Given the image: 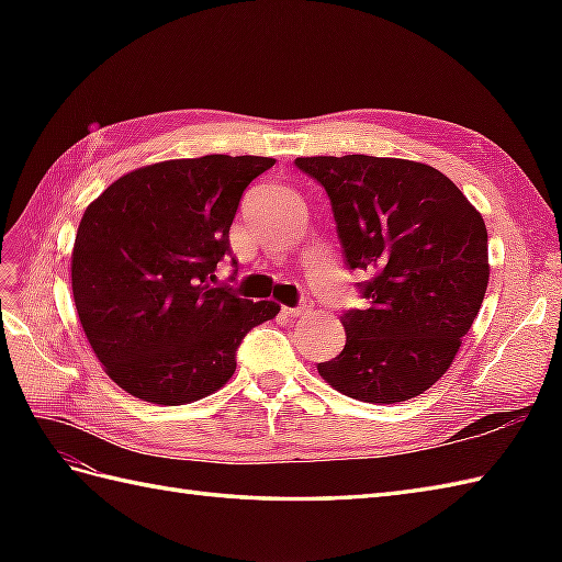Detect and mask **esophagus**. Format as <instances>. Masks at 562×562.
Instances as JSON below:
<instances>
[{"mask_svg": "<svg viewBox=\"0 0 562 562\" xmlns=\"http://www.w3.org/2000/svg\"><path fill=\"white\" fill-rule=\"evenodd\" d=\"M282 312L288 316H308L314 312V302L304 300L302 304H296V306H282Z\"/></svg>", "mask_w": 562, "mask_h": 562, "instance_id": "1", "label": "esophagus"}]
</instances>
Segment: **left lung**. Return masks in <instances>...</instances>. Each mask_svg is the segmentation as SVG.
Instances as JSON below:
<instances>
[{"label":"left lung","mask_w":562,"mask_h":562,"mask_svg":"<svg viewBox=\"0 0 562 562\" xmlns=\"http://www.w3.org/2000/svg\"><path fill=\"white\" fill-rule=\"evenodd\" d=\"M328 193L348 270L367 308L340 316L345 348L318 374L345 396L401 403L447 372L479 316L491 278L481 212L420 161L302 157Z\"/></svg>","instance_id":"obj_1"}]
</instances>
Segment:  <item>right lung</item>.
Returning a JSON list of instances; mask_svg holds the SVG:
<instances>
[{"label":"right lung","mask_w":562,"mask_h":562,"mask_svg":"<svg viewBox=\"0 0 562 562\" xmlns=\"http://www.w3.org/2000/svg\"><path fill=\"white\" fill-rule=\"evenodd\" d=\"M270 166L226 154L151 164L83 212L71 292L105 374L127 393L159 405L210 396L232 379L246 333L278 316L274 302L214 284L244 190Z\"/></svg>","instance_id":"1"}]
</instances>
